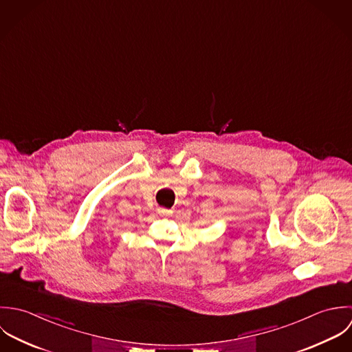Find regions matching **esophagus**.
Returning a JSON list of instances; mask_svg holds the SVG:
<instances>
[{
  "mask_svg": "<svg viewBox=\"0 0 352 352\" xmlns=\"http://www.w3.org/2000/svg\"><path fill=\"white\" fill-rule=\"evenodd\" d=\"M157 213L162 214V216H167V214L171 213V211H170V210H166V208H157Z\"/></svg>",
  "mask_w": 352,
  "mask_h": 352,
  "instance_id": "34e87169",
  "label": "esophagus"
}]
</instances>
